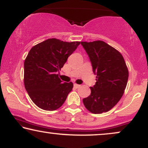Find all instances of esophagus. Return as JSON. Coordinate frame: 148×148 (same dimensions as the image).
<instances>
[{"label":"esophagus","mask_w":148,"mask_h":148,"mask_svg":"<svg viewBox=\"0 0 148 148\" xmlns=\"http://www.w3.org/2000/svg\"><path fill=\"white\" fill-rule=\"evenodd\" d=\"M74 88H79L80 86H81V85H79V84H74Z\"/></svg>","instance_id":"obj_1"}]
</instances>
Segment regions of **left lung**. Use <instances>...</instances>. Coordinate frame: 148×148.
I'll use <instances>...</instances> for the list:
<instances>
[{
  "label": "left lung",
  "instance_id": "obj_1",
  "mask_svg": "<svg viewBox=\"0 0 148 148\" xmlns=\"http://www.w3.org/2000/svg\"><path fill=\"white\" fill-rule=\"evenodd\" d=\"M90 60L97 82L91 94L83 99L89 111L104 113L117 104L123 95L129 77L124 58L118 51L103 41L81 42Z\"/></svg>",
  "mask_w": 148,
  "mask_h": 148
}]
</instances>
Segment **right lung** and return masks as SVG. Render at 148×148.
<instances>
[{
    "label": "right lung",
    "instance_id": "obj_1",
    "mask_svg": "<svg viewBox=\"0 0 148 148\" xmlns=\"http://www.w3.org/2000/svg\"><path fill=\"white\" fill-rule=\"evenodd\" d=\"M80 43L52 38L30 50L24 61V86L39 108L46 111L58 109L72 90V83H63L57 74Z\"/></svg>",
    "mask_w": 148,
    "mask_h": 148
}]
</instances>
